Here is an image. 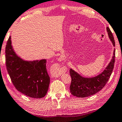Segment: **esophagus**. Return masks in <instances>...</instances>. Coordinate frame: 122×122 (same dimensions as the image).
I'll return each instance as SVG.
<instances>
[{
  "label": "esophagus",
  "instance_id": "obj_1",
  "mask_svg": "<svg viewBox=\"0 0 122 122\" xmlns=\"http://www.w3.org/2000/svg\"><path fill=\"white\" fill-rule=\"evenodd\" d=\"M61 74H62V72L61 71H58V73H57V74H56L55 76H59V75H61Z\"/></svg>",
  "mask_w": 122,
  "mask_h": 122
}]
</instances>
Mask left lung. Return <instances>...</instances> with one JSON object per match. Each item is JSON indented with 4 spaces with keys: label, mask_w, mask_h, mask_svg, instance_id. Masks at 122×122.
I'll use <instances>...</instances> for the list:
<instances>
[{
    "label": "left lung",
    "mask_w": 122,
    "mask_h": 122,
    "mask_svg": "<svg viewBox=\"0 0 122 122\" xmlns=\"http://www.w3.org/2000/svg\"><path fill=\"white\" fill-rule=\"evenodd\" d=\"M108 36L112 43L115 46V42L113 35L109 27L106 28ZM115 59V49H114L112 59L105 69L96 76L84 77L72 69H70L71 78L70 86L71 94L79 98H85L91 96L100 91L109 80L112 72Z\"/></svg>",
    "instance_id": "8db88e82"
}]
</instances>
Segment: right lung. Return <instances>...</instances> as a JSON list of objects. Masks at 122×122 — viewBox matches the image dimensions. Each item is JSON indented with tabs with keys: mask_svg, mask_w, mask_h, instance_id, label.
<instances>
[{
	"mask_svg": "<svg viewBox=\"0 0 122 122\" xmlns=\"http://www.w3.org/2000/svg\"><path fill=\"white\" fill-rule=\"evenodd\" d=\"M9 37L5 48L7 72L15 87L22 93L32 98H41L47 94L50 78L46 59L24 60L15 51Z\"/></svg>",
	"mask_w": 122,
	"mask_h": 122,
	"instance_id": "1",
	"label": "right lung"
}]
</instances>
